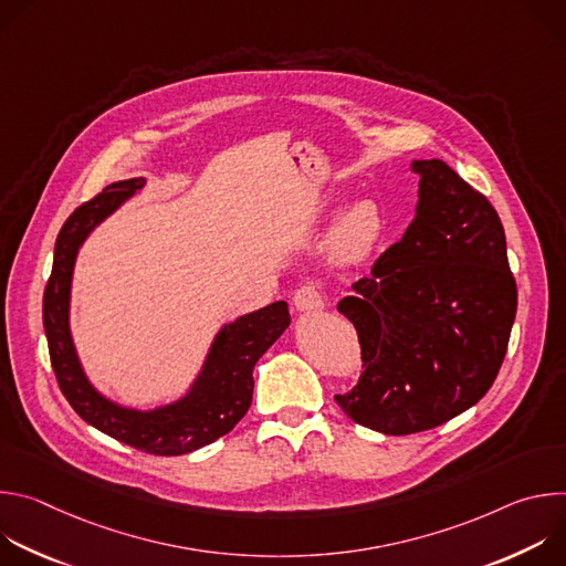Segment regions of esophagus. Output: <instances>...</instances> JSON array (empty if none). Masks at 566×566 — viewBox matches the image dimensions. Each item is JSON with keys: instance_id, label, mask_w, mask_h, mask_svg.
Instances as JSON below:
<instances>
[{"instance_id": "1", "label": "esophagus", "mask_w": 566, "mask_h": 566, "mask_svg": "<svg viewBox=\"0 0 566 566\" xmlns=\"http://www.w3.org/2000/svg\"><path fill=\"white\" fill-rule=\"evenodd\" d=\"M293 304H295V308L306 311V313H317V311L325 308V300H322L319 291L313 284L297 286L293 291Z\"/></svg>"}]
</instances>
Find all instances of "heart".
<instances>
[{
    "mask_svg": "<svg viewBox=\"0 0 566 566\" xmlns=\"http://www.w3.org/2000/svg\"><path fill=\"white\" fill-rule=\"evenodd\" d=\"M387 234V217L374 199L356 201L332 228L327 239L329 258L340 266L367 260Z\"/></svg>",
    "mask_w": 566,
    "mask_h": 566,
    "instance_id": "b5f03b06",
    "label": "heart"
}]
</instances>
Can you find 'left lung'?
<instances>
[{"mask_svg": "<svg viewBox=\"0 0 566 566\" xmlns=\"http://www.w3.org/2000/svg\"><path fill=\"white\" fill-rule=\"evenodd\" d=\"M412 170L415 221L338 302L358 332L363 374L336 400L354 423L391 437L472 408L500 374L517 311L497 210L439 158Z\"/></svg>", "mask_w": 566, "mask_h": 566, "instance_id": "obj_1", "label": "left lung"}]
</instances>
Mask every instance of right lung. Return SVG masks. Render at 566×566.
Returning <instances> with one entry per match:
<instances>
[{"instance_id": "add662e5", "label": "right lung", "mask_w": 566, "mask_h": 566, "mask_svg": "<svg viewBox=\"0 0 566 566\" xmlns=\"http://www.w3.org/2000/svg\"><path fill=\"white\" fill-rule=\"evenodd\" d=\"M143 184V179L112 184L69 214L55 239L53 269L42 300V319L51 367L77 417L136 450L158 457H177L228 434L249 412L253 400V367L282 336L291 317L286 302H273L230 322L214 338L199 380L175 406L154 412H136L118 408L103 398L80 369L71 343V273L77 247L83 244L90 230L112 214L129 195L140 190Z\"/></svg>"}]
</instances>
